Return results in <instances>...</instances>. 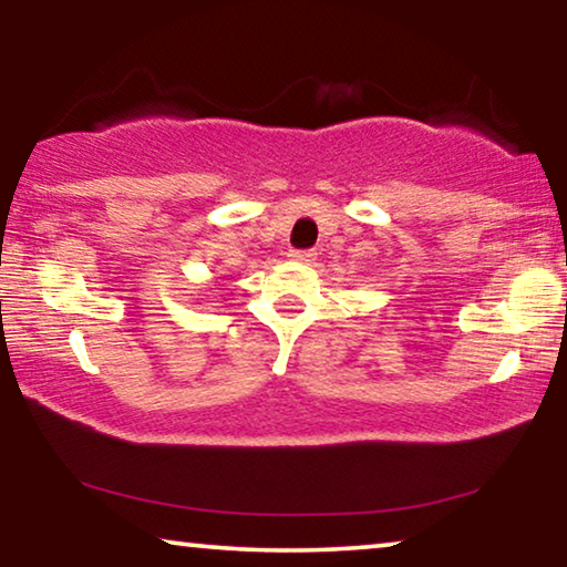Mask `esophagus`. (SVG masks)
<instances>
[{
	"mask_svg": "<svg viewBox=\"0 0 567 567\" xmlns=\"http://www.w3.org/2000/svg\"><path fill=\"white\" fill-rule=\"evenodd\" d=\"M290 259L300 261V265H310V261H316V251L313 249H295V251H290Z\"/></svg>",
	"mask_w": 567,
	"mask_h": 567,
	"instance_id": "obj_1",
	"label": "esophagus"
}]
</instances>
